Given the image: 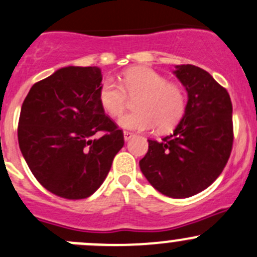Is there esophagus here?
<instances>
[{
  "label": "esophagus",
  "mask_w": 257,
  "mask_h": 257,
  "mask_svg": "<svg viewBox=\"0 0 257 257\" xmlns=\"http://www.w3.org/2000/svg\"><path fill=\"white\" fill-rule=\"evenodd\" d=\"M134 136H136V134H134V133H132V132H128V131H125V132H124V141H125V142H128L129 139H132V138H133Z\"/></svg>",
  "instance_id": "34e87169"
}]
</instances>
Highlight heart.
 <instances>
[{"mask_svg":"<svg viewBox=\"0 0 257 257\" xmlns=\"http://www.w3.org/2000/svg\"><path fill=\"white\" fill-rule=\"evenodd\" d=\"M136 99L137 110L125 114L119 125L131 131H171L184 115L187 95L181 85L169 83L163 75L148 68H136L120 76V84L111 79L101 83L98 100L103 110L113 118L124 113L128 96Z\"/></svg>","mask_w":257,"mask_h":257,"instance_id":"b5f03b06","label":"heart"}]
</instances>
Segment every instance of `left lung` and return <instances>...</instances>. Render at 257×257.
I'll use <instances>...</instances> for the list:
<instances>
[{
    "label": "left lung",
    "mask_w": 257,
    "mask_h": 257,
    "mask_svg": "<svg viewBox=\"0 0 257 257\" xmlns=\"http://www.w3.org/2000/svg\"><path fill=\"white\" fill-rule=\"evenodd\" d=\"M174 71L188 93L186 111L173 133L161 142L148 139L139 167L164 196L197 195L222 173L233 144L230 95L210 74L195 65Z\"/></svg>",
    "instance_id": "left-lung-1"
}]
</instances>
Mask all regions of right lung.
Wrapping results in <instances>:
<instances>
[{
  "instance_id": "obj_1",
  "label": "right lung",
  "mask_w": 257,
  "mask_h": 257,
  "mask_svg": "<svg viewBox=\"0 0 257 257\" xmlns=\"http://www.w3.org/2000/svg\"><path fill=\"white\" fill-rule=\"evenodd\" d=\"M101 73L95 66H68L32 85L21 106L19 146L44 188L66 200H83L101 186L121 129L98 100Z\"/></svg>"
}]
</instances>
